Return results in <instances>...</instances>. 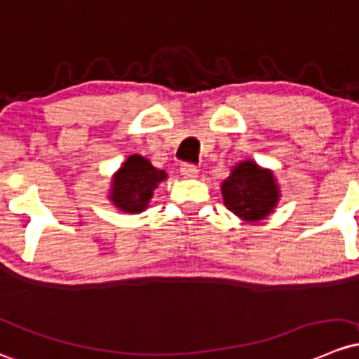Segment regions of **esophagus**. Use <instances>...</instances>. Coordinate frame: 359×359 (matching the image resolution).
<instances>
[{
  "instance_id": "obj_1",
  "label": "esophagus",
  "mask_w": 359,
  "mask_h": 359,
  "mask_svg": "<svg viewBox=\"0 0 359 359\" xmlns=\"http://www.w3.org/2000/svg\"><path fill=\"white\" fill-rule=\"evenodd\" d=\"M180 173H182L186 179H194V177H198L199 170L196 165H191V163H184L182 167H180Z\"/></svg>"
}]
</instances>
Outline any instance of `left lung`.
<instances>
[{
	"label": "left lung",
	"instance_id": "1",
	"mask_svg": "<svg viewBox=\"0 0 359 359\" xmlns=\"http://www.w3.org/2000/svg\"><path fill=\"white\" fill-rule=\"evenodd\" d=\"M222 198L227 210L246 224L265 220L280 201V186L270 168L256 161H239L222 182Z\"/></svg>",
	"mask_w": 359,
	"mask_h": 359
}]
</instances>
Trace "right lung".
Wrapping results in <instances>:
<instances>
[{"mask_svg": "<svg viewBox=\"0 0 359 359\" xmlns=\"http://www.w3.org/2000/svg\"><path fill=\"white\" fill-rule=\"evenodd\" d=\"M167 179V172L154 168L148 158L130 154L122 167L111 175L108 199L122 213H142L148 210L154 191Z\"/></svg>", "mask_w": 359, "mask_h": 359, "instance_id": "1", "label": "right lung"}]
</instances>
